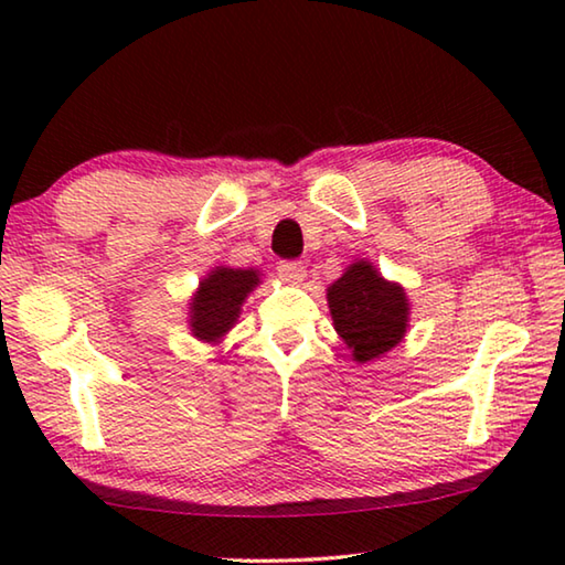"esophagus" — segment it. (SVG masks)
<instances>
[{
  "label": "esophagus",
  "mask_w": 565,
  "mask_h": 565,
  "mask_svg": "<svg viewBox=\"0 0 565 565\" xmlns=\"http://www.w3.org/2000/svg\"><path fill=\"white\" fill-rule=\"evenodd\" d=\"M276 271H279L281 279L289 284H301L306 279V266L301 262H279Z\"/></svg>",
  "instance_id": "obj_1"
}]
</instances>
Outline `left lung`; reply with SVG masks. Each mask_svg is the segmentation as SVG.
<instances>
[{
  "label": "left lung",
  "mask_w": 565,
  "mask_h": 565,
  "mask_svg": "<svg viewBox=\"0 0 565 565\" xmlns=\"http://www.w3.org/2000/svg\"><path fill=\"white\" fill-rule=\"evenodd\" d=\"M329 311L353 361L366 363L398 347L408 327L404 286L386 281L369 262H353L327 289Z\"/></svg>",
  "instance_id": "8db88e82"
}]
</instances>
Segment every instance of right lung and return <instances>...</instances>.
<instances>
[{
	"label": "right lung",
	"mask_w": 565,
	"mask_h": 565,
	"mask_svg": "<svg viewBox=\"0 0 565 565\" xmlns=\"http://www.w3.org/2000/svg\"><path fill=\"white\" fill-rule=\"evenodd\" d=\"M256 269H232L216 266L202 281L194 299L189 303V327L199 341L218 343V339L234 327L242 311V303L256 286H259Z\"/></svg>",
	"instance_id": "right-lung-1"
}]
</instances>
